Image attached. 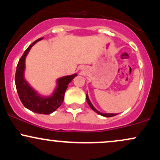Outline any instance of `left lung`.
I'll list each match as a JSON object with an SVG mask.
<instances>
[{"label":"left lung","instance_id":"1","mask_svg":"<svg viewBox=\"0 0 160 160\" xmlns=\"http://www.w3.org/2000/svg\"><path fill=\"white\" fill-rule=\"evenodd\" d=\"M86 101H87V103L89 105V107H90L95 112L98 113V114H100V115H102V116H104V117H113V116L117 115V114H116V113H100V112L97 111V110L95 109L94 107H93L92 104H91V102H90V101H89V97H88V95L87 94H86Z\"/></svg>","mask_w":160,"mask_h":160}]
</instances>
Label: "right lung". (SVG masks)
I'll use <instances>...</instances> for the list:
<instances>
[{
    "label": "right lung",
    "instance_id": "1",
    "mask_svg": "<svg viewBox=\"0 0 160 160\" xmlns=\"http://www.w3.org/2000/svg\"><path fill=\"white\" fill-rule=\"evenodd\" d=\"M43 38H39L29 46L20 58L16 67L15 82L16 90L21 100L22 103L25 108L30 111L41 114H49L55 111L58 108L61 106L64 101V95L67 89L69 82L77 76L76 74L66 76L58 80L57 86L54 94L48 98H43L37 94L34 89L30 87L24 79V69H25V59L27 54L28 53L32 46L34 45L38 41Z\"/></svg>",
    "mask_w": 160,
    "mask_h": 160
}]
</instances>
